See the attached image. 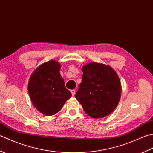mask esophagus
I'll return each instance as SVG.
<instances>
[{"instance_id":"esophagus-1","label":"esophagus","mask_w":153,"mask_h":153,"mask_svg":"<svg viewBox=\"0 0 153 153\" xmlns=\"http://www.w3.org/2000/svg\"><path fill=\"white\" fill-rule=\"evenodd\" d=\"M71 95H72V96H74L75 94H76V90H71Z\"/></svg>"}]
</instances>
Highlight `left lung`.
I'll list each match as a JSON object with an SVG mask.
<instances>
[{"instance_id":"left-lung-1","label":"left lung","mask_w":153,"mask_h":153,"mask_svg":"<svg viewBox=\"0 0 153 153\" xmlns=\"http://www.w3.org/2000/svg\"><path fill=\"white\" fill-rule=\"evenodd\" d=\"M82 82L76 98L93 118L110 114L121 97V84L115 70L107 65L92 62L82 68Z\"/></svg>"}]
</instances>
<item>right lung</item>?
I'll use <instances>...</instances> for the list:
<instances>
[{
    "label": "right lung",
    "instance_id": "obj_1",
    "mask_svg": "<svg viewBox=\"0 0 153 153\" xmlns=\"http://www.w3.org/2000/svg\"><path fill=\"white\" fill-rule=\"evenodd\" d=\"M60 68L58 62L48 61L37 67L29 80L27 89L32 103L48 116L59 112L71 96L65 87Z\"/></svg>",
    "mask_w": 153,
    "mask_h": 153
}]
</instances>
